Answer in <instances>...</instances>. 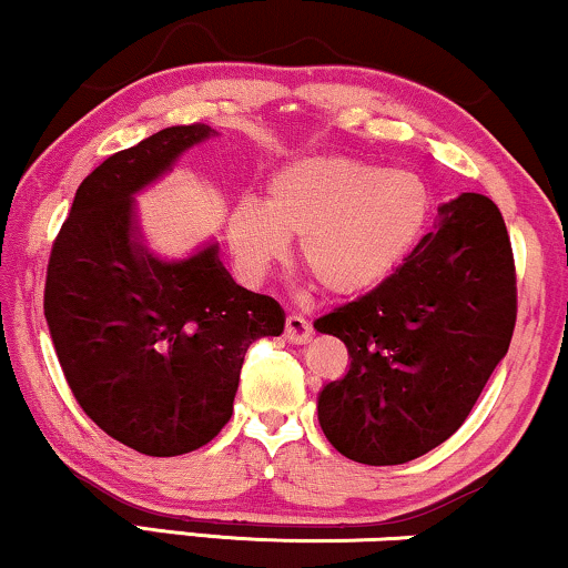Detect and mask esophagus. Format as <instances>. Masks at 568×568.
<instances>
[{
  "label": "esophagus",
  "mask_w": 568,
  "mask_h": 568,
  "mask_svg": "<svg viewBox=\"0 0 568 568\" xmlns=\"http://www.w3.org/2000/svg\"><path fill=\"white\" fill-rule=\"evenodd\" d=\"M284 334H286V339L292 342V345H305V342H311V337H313V328L303 316L292 313V316L286 318Z\"/></svg>",
  "instance_id": "obj_1"
}]
</instances>
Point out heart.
Returning <instances> with one entry per match:
<instances>
[{
	"label": "heart",
	"instance_id": "1",
	"mask_svg": "<svg viewBox=\"0 0 568 568\" xmlns=\"http://www.w3.org/2000/svg\"><path fill=\"white\" fill-rule=\"evenodd\" d=\"M432 194L413 173L349 158H311L278 171L263 207L242 200L229 213L231 252L252 276L303 240L311 276L334 295L376 286L408 255L426 226Z\"/></svg>",
	"mask_w": 568,
	"mask_h": 568
}]
</instances>
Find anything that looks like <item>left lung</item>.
I'll return each mask as SVG.
<instances>
[{"instance_id": "obj_1", "label": "left lung", "mask_w": 568, "mask_h": 568, "mask_svg": "<svg viewBox=\"0 0 568 568\" xmlns=\"http://www.w3.org/2000/svg\"><path fill=\"white\" fill-rule=\"evenodd\" d=\"M349 371L318 395L349 460L408 464L460 429L516 326L514 250L498 205L464 192L379 286L321 316Z\"/></svg>"}]
</instances>
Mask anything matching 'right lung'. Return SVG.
Here are the masks:
<instances>
[{
  "instance_id": "obj_1",
  "label": "right lung",
  "mask_w": 568,
  "mask_h": 568,
  "mask_svg": "<svg viewBox=\"0 0 568 568\" xmlns=\"http://www.w3.org/2000/svg\"><path fill=\"white\" fill-rule=\"evenodd\" d=\"M210 134L171 125L104 160L49 252L44 316L70 392L104 434L155 458L207 445L247 347L284 332L282 305L236 284L215 244L165 263L139 242L134 194Z\"/></svg>"
}]
</instances>
